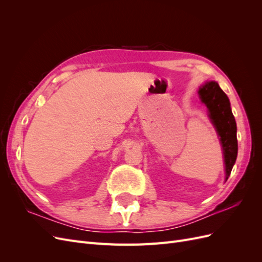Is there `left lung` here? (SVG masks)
Instances as JSON below:
<instances>
[{"label": "left lung", "mask_w": 262, "mask_h": 262, "mask_svg": "<svg viewBox=\"0 0 262 262\" xmlns=\"http://www.w3.org/2000/svg\"><path fill=\"white\" fill-rule=\"evenodd\" d=\"M199 95L201 100L208 107L209 116L221 138L227 180L236 162L237 150H238L236 121L231 110V104L226 94L220 89L216 82H209L203 85L199 90Z\"/></svg>", "instance_id": "1"}]
</instances>
